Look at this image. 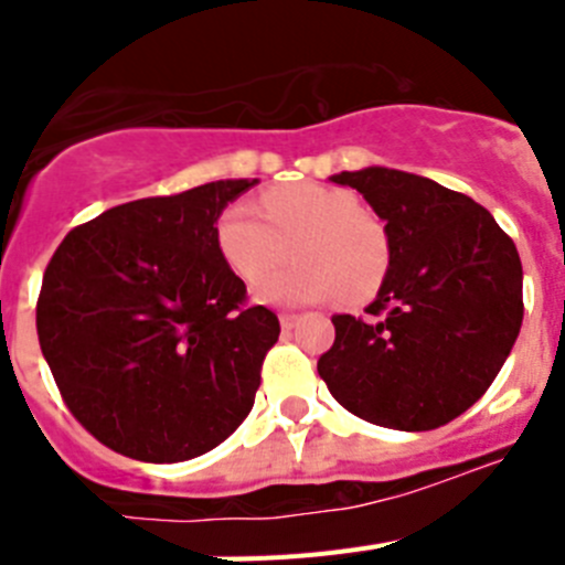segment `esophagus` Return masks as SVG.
Returning a JSON list of instances; mask_svg holds the SVG:
<instances>
[{"label": "esophagus", "instance_id": "34e87169", "mask_svg": "<svg viewBox=\"0 0 565 565\" xmlns=\"http://www.w3.org/2000/svg\"><path fill=\"white\" fill-rule=\"evenodd\" d=\"M297 322H299L297 313H279V326H282V331H291Z\"/></svg>", "mask_w": 565, "mask_h": 565}]
</instances>
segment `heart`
<instances>
[{"instance_id": "heart-1", "label": "heart", "mask_w": 565, "mask_h": 565, "mask_svg": "<svg viewBox=\"0 0 565 565\" xmlns=\"http://www.w3.org/2000/svg\"><path fill=\"white\" fill-rule=\"evenodd\" d=\"M297 236L294 269L273 275L285 243ZM214 246L243 282H258L268 306H308L342 297L364 302L391 268V237L376 214L362 209L351 189L291 183L259 194L257 209L228 203L214 221Z\"/></svg>"}]
</instances>
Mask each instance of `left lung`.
<instances>
[{"instance_id":"1","label":"left lung","mask_w":565,"mask_h":565,"mask_svg":"<svg viewBox=\"0 0 565 565\" xmlns=\"http://www.w3.org/2000/svg\"><path fill=\"white\" fill-rule=\"evenodd\" d=\"M362 192L391 237L371 317L337 313L317 362L331 396L364 422L436 430L495 382L523 322V268L495 217L472 198L398 169L333 174Z\"/></svg>"}]
</instances>
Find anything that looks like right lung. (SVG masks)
I'll list each match as a JSON object with an SVG mask.
<instances>
[{
	"label": "right lung",
	"instance_id": "1",
	"mask_svg": "<svg viewBox=\"0 0 565 565\" xmlns=\"http://www.w3.org/2000/svg\"><path fill=\"white\" fill-rule=\"evenodd\" d=\"M257 181L121 203L76 226L44 268L42 353L67 411L104 447L189 461L248 416L277 313L214 246V221Z\"/></svg>",
	"mask_w": 565,
	"mask_h": 565
}]
</instances>
